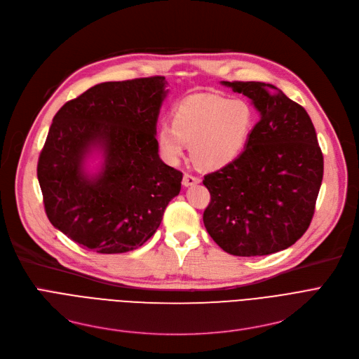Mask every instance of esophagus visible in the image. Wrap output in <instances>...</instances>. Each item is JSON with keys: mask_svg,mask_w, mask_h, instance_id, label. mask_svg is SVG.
I'll use <instances>...</instances> for the list:
<instances>
[{"mask_svg": "<svg viewBox=\"0 0 359 359\" xmlns=\"http://www.w3.org/2000/svg\"><path fill=\"white\" fill-rule=\"evenodd\" d=\"M182 183H183V186L187 187V186H194V184L201 183V179L196 177V176H192V175H189V173H184Z\"/></svg>", "mask_w": 359, "mask_h": 359, "instance_id": "obj_1", "label": "esophagus"}]
</instances>
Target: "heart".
<instances>
[{"label":"heart","mask_w":359,"mask_h":359,"mask_svg":"<svg viewBox=\"0 0 359 359\" xmlns=\"http://www.w3.org/2000/svg\"><path fill=\"white\" fill-rule=\"evenodd\" d=\"M253 109L243 99L198 96L179 103L172 126L157 130V147L168 163L176 164L189 145L194 163L215 172L234 163L246 147L253 129Z\"/></svg>","instance_id":"heart-1"}]
</instances>
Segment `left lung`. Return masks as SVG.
<instances>
[{
    "label": "left lung",
    "mask_w": 359,
    "mask_h": 359,
    "mask_svg": "<svg viewBox=\"0 0 359 359\" xmlns=\"http://www.w3.org/2000/svg\"><path fill=\"white\" fill-rule=\"evenodd\" d=\"M221 84L248 96L260 121L240 157L203 177L211 194L205 229L234 256L285 250L307 231L323 180L316 129L306 109L272 84Z\"/></svg>",
    "instance_id": "left-lung-1"
}]
</instances>
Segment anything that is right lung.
Returning a JSON list of instances; mask_svg holds the SVG:
<instances>
[{"instance_id": "obj_1", "label": "right lung", "mask_w": 359, "mask_h": 359, "mask_svg": "<svg viewBox=\"0 0 359 359\" xmlns=\"http://www.w3.org/2000/svg\"><path fill=\"white\" fill-rule=\"evenodd\" d=\"M164 77L107 81L56 113L37 163L46 215L93 252L134 250L160 227L183 175L163 163L157 119ZM101 157L96 172L86 165Z\"/></svg>"}]
</instances>
